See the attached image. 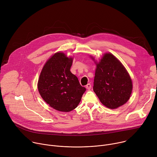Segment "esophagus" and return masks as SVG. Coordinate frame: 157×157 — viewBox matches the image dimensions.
Masks as SVG:
<instances>
[{
  "label": "esophagus",
  "mask_w": 157,
  "mask_h": 157,
  "mask_svg": "<svg viewBox=\"0 0 157 157\" xmlns=\"http://www.w3.org/2000/svg\"><path fill=\"white\" fill-rule=\"evenodd\" d=\"M86 88L87 89V90H90V89H91V85L90 83L87 84L86 86Z\"/></svg>",
  "instance_id": "obj_1"
}]
</instances>
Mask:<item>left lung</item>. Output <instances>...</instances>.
Returning a JSON list of instances; mask_svg holds the SVG:
<instances>
[{
    "mask_svg": "<svg viewBox=\"0 0 157 157\" xmlns=\"http://www.w3.org/2000/svg\"><path fill=\"white\" fill-rule=\"evenodd\" d=\"M95 63L93 90L101 103L112 109L125 104L132 93V81L125 67L110 53H105Z\"/></svg>",
    "mask_w": 157,
    "mask_h": 157,
    "instance_id": "left-lung-1",
    "label": "left lung"
}]
</instances>
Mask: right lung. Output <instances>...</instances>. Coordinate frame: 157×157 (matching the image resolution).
I'll return each mask as SVG.
<instances>
[{
	"instance_id": "1",
	"label": "right lung",
	"mask_w": 157,
	"mask_h": 157,
	"mask_svg": "<svg viewBox=\"0 0 157 157\" xmlns=\"http://www.w3.org/2000/svg\"><path fill=\"white\" fill-rule=\"evenodd\" d=\"M72 63L73 58L57 52L44 65L38 79L40 96L58 111L70 112L75 109L86 91L78 78L70 71Z\"/></svg>"
}]
</instances>
